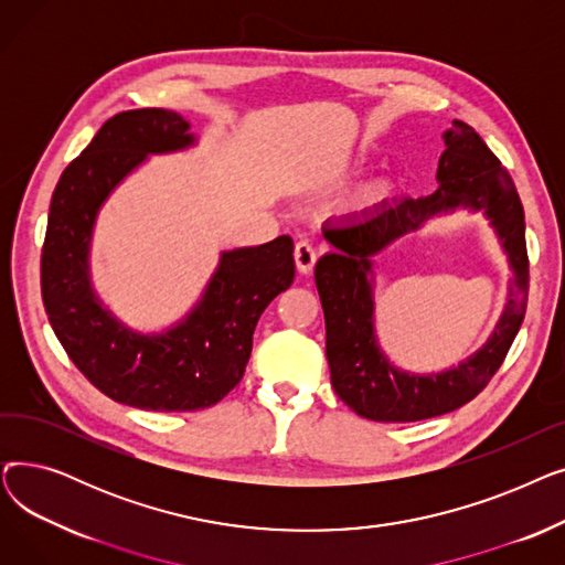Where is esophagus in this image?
I'll list each match as a JSON object with an SVG mask.
<instances>
[{"mask_svg": "<svg viewBox=\"0 0 565 565\" xmlns=\"http://www.w3.org/2000/svg\"><path fill=\"white\" fill-rule=\"evenodd\" d=\"M292 256H295V265H298V270H300L302 275H311L313 265H316V249H313L307 241L295 243Z\"/></svg>", "mask_w": 565, "mask_h": 565, "instance_id": "1", "label": "esophagus"}]
</instances>
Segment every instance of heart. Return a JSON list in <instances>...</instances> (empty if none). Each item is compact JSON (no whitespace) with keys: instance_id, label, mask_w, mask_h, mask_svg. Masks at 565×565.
Masks as SVG:
<instances>
[{"instance_id":"obj_1","label":"heart","mask_w":565,"mask_h":565,"mask_svg":"<svg viewBox=\"0 0 565 565\" xmlns=\"http://www.w3.org/2000/svg\"><path fill=\"white\" fill-rule=\"evenodd\" d=\"M390 190H392V185H390L387 181L375 183L373 188H369V192H366V201H377V199H384V196L390 194Z\"/></svg>"}]
</instances>
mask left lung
Returning <instances> with one entry per match:
<instances>
[{
    "label": "left lung",
    "instance_id": "1",
    "mask_svg": "<svg viewBox=\"0 0 565 565\" xmlns=\"http://www.w3.org/2000/svg\"><path fill=\"white\" fill-rule=\"evenodd\" d=\"M439 188L419 199H394L373 211L328 222L322 235L334 249L316 263V288L324 313V352L337 396L371 422L405 424L454 412L477 398L509 354L526 311L529 256L524 211L511 173L462 121L444 132ZM469 206L483 210L510 254L516 279L512 300L489 343L456 370L430 376L405 374L383 358L372 328L370 258L426 218Z\"/></svg>",
    "mask_w": 565,
    "mask_h": 565
}]
</instances>
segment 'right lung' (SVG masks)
<instances>
[{
  "label": "right lung",
  "mask_w": 565,
  "mask_h": 565,
  "mask_svg": "<svg viewBox=\"0 0 565 565\" xmlns=\"http://www.w3.org/2000/svg\"><path fill=\"white\" fill-rule=\"evenodd\" d=\"M169 109L111 116L58 178L41 254V292L52 330L82 375L116 403L153 412H194L220 403L245 375L265 307L295 277L288 235L224 252L201 302L164 334L118 322L88 281V245L109 192L148 153L194 143Z\"/></svg>",
  "instance_id": "add662e5"
}]
</instances>
